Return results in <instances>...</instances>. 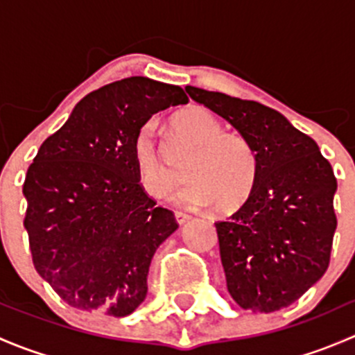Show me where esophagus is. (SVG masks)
<instances>
[{"label": "esophagus", "instance_id": "1", "mask_svg": "<svg viewBox=\"0 0 355 355\" xmlns=\"http://www.w3.org/2000/svg\"><path fill=\"white\" fill-rule=\"evenodd\" d=\"M189 218L191 216H189L187 213H182V211H177V213H175V220H177L178 225H184Z\"/></svg>", "mask_w": 355, "mask_h": 355}]
</instances>
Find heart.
<instances>
[{
    "instance_id": "heart-1",
    "label": "heart",
    "mask_w": 355,
    "mask_h": 355,
    "mask_svg": "<svg viewBox=\"0 0 355 355\" xmlns=\"http://www.w3.org/2000/svg\"><path fill=\"white\" fill-rule=\"evenodd\" d=\"M182 139L196 148L185 168L189 184L178 200L189 207H214L220 214L241 209L257 180V156L250 142L228 134L214 114L191 108L175 116ZM132 159L142 187L153 198H164L177 184V173L166 163L156 139L155 121L142 125L132 142Z\"/></svg>"
}]
</instances>
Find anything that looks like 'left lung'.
<instances>
[{"label":"left lung","instance_id":"left-lung-1","mask_svg":"<svg viewBox=\"0 0 355 355\" xmlns=\"http://www.w3.org/2000/svg\"><path fill=\"white\" fill-rule=\"evenodd\" d=\"M185 91L234 125L257 156L250 198L228 220L214 223L228 292L242 309H284L330 264L336 230L330 161L277 110L191 85Z\"/></svg>","mask_w":355,"mask_h":355}]
</instances>
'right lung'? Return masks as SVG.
<instances>
[{"label":"right lung","mask_w":355,"mask_h":355,"mask_svg":"<svg viewBox=\"0 0 355 355\" xmlns=\"http://www.w3.org/2000/svg\"><path fill=\"white\" fill-rule=\"evenodd\" d=\"M187 103L178 85L111 82L39 148L24 182V227L35 271L68 306L123 318L146 299L153 256L178 223L146 194L132 142L157 111Z\"/></svg>","instance_id":"right-lung-1"}]
</instances>
